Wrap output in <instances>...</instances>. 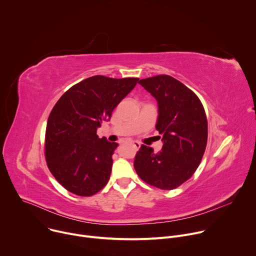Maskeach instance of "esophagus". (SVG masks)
I'll list each match as a JSON object with an SVG mask.
<instances>
[{
	"instance_id": "obj_1",
	"label": "esophagus",
	"mask_w": 256,
	"mask_h": 256,
	"mask_svg": "<svg viewBox=\"0 0 256 256\" xmlns=\"http://www.w3.org/2000/svg\"><path fill=\"white\" fill-rule=\"evenodd\" d=\"M132 146H134V147L136 149H138V148L140 147V144L138 142H136V140H134V142H132Z\"/></svg>"
}]
</instances>
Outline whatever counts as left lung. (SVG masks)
Instances as JSON below:
<instances>
[{"instance_id":"8db88e82","label":"left lung","mask_w":256,"mask_h":256,"mask_svg":"<svg viewBox=\"0 0 256 256\" xmlns=\"http://www.w3.org/2000/svg\"><path fill=\"white\" fill-rule=\"evenodd\" d=\"M158 102L156 130L162 150L142 144L134 167L140 178L154 188L171 190L188 180L202 162L208 142V120L200 98L168 75L138 81Z\"/></svg>"}]
</instances>
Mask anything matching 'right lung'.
I'll list each match as a JSON object with an SVG mask.
<instances>
[{
  "label": "right lung",
  "mask_w": 256,
  "mask_h": 256,
  "mask_svg": "<svg viewBox=\"0 0 256 256\" xmlns=\"http://www.w3.org/2000/svg\"><path fill=\"white\" fill-rule=\"evenodd\" d=\"M138 81L93 76L70 87L54 106L46 130V160L70 192L91 196L107 184L118 144L99 138L97 128Z\"/></svg>",
  "instance_id": "1"
}]
</instances>
